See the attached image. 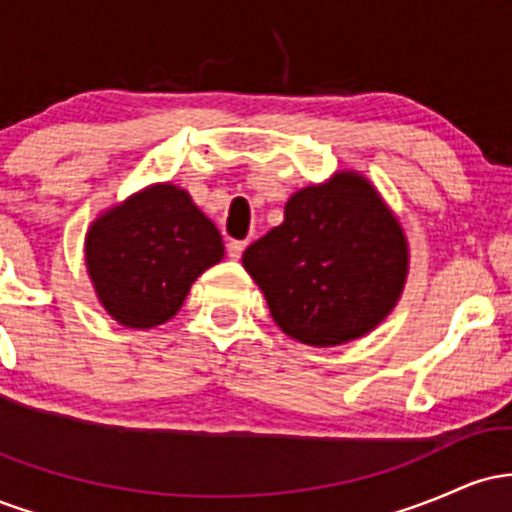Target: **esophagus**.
Instances as JSON below:
<instances>
[{
    "label": "esophagus",
    "mask_w": 512,
    "mask_h": 512,
    "mask_svg": "<svg viewBox=\"0 0 512 512\" xmlns=\"http://www.w3.org/2000/svg\"><path fill=\"white\" fill-rule=\"evenodd\" d=\"M245 240H228V245H226V252H228V257H231V260H240V255H243V250H245Z\"/></svg>",
    "instance_id": "1"
}]
</instances>
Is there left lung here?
I'll return each mask as SVG.
<instances>
[{
    "label": "left lung",
    "instance_id": "1",
    "mask_svg": "<svg viewBox=\"0 0 512 512\" xmlns=\"http://www.w3.org/2000/svg\"><path fill=\"white\" fill-rule=\"evenodd\" d=\"M243 267L291 339L337 346L390 315L407 281L409 250L383 197L346 170L293 192L284 223L243 252Z\"/></svg>",
    "mask_w": 512,
    "mask_h": 512
}]
</instances>
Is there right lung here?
Instances as JSON below:
<instances>
[{"label":"right lung","mask_w":512,"mask_h":512,"mask_svg":"<svg viewBox=\"0 0 512 512\" xmlns=\"http://www.w3.org/2000/svg\"><path fill=\"white\" fill-rule=\"evenodd\" d=\"M223 240L192 197L151 185L108 209L86 233V267L98 301L125 327L149 330L180 310Z\"/></svg>","instance_id":"obj_1"}]
</instances>
